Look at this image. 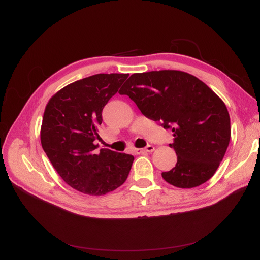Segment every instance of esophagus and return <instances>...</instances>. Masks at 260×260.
<instances>
[{
    "label": "esophagus",
    "mask_w": 260,
    "mask_h": 260,
    "mask_svg": "<svg viewBox=\"0 0 260 260\" xmlns=\"http://www.w3.org/2000/svg\"><path fill=\"white\" fill-rule=\"evenodd\" d=\"M155 147L153 145H147L145 148H139V149H136V154H141V153H144V152H147V153H152L154 152Z\"/></svg>",
    "instance_id": "1"
}]
</instances>
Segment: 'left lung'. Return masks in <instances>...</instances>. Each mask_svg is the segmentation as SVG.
Returning a JSON list of instances; mask_svg holds the SVG:
<instances>
[{"label": "left lung", "mask_w": 260, "mask_h": 260, "mask_svg": "<svg viewBox=\"0 0 260 260\" xmlns=\"http://www.w3.org/2000/svg\"><path fill=\"white\" fill-rule=\"evenodd\" d=\"M119 93L174 133L170 146L177 163L161 174L167 182L190 188L215 174L229 146L231 122L225 104L207 84L180 71L148 72L132 75Z\"/></svg>", "instance_id": "1"}]
</instances>
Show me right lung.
Segmentation results:
<instances>
[{
    "instance_id": "right-lung-1",
    "label": "right lung",
    "mask_w": 260,
    "mask_h": 260,
    "mask_svg": "<svg viewBox=\"0 0 260 260\" xmlns=\"http://www.w3.org/2000/svg\"><path fill=\"white\" fill-rule=\"evenodd\" d=\"M128 74H98L63 87L48 101L41 144L61 178L79 192L101 196L125 182L134 156L101 148L98 127L105 104Z\"/></svg>"
}]
</instances>
